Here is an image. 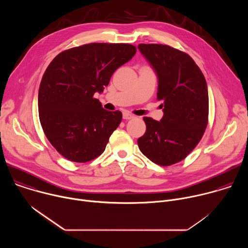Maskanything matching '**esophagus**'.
Listing matches in <instances>:
<instances>
[{
    "mask_svg": "<svg viewBox=\"0 0 248 248\" xmlns=\"http://www.w3.org/2000/svg\"><path fill=\"white\" fill-rule=\"evenodd\" d=\"M123 118H124V120H131V119H133V118H134V116H133V115H131V114H129L128 112H124V114H123Z\"/></svg>",
    "mask_w": 248,
    "mask_h": 248,
    "instance_id": "1",
    "label": "esophagus"
}]
</instances>
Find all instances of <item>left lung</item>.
<instances>
[{"label":"left lung","instance_id":"1","mask_svg":"<svg viewBox=\"0 0 248 248\" xmlns=\"http://www.w3.org/2000/svg\"><path fill=\"white\" fill-rule=\"evenodd\" d=\"M138 49L157 76V98L164 113L160 122L143 118L146 132L138 138V147L153 163L170 166L184 160L204 134L207 83L187 54L162 44H139Z\"/></svg>","mask_w":248,"mask_h":248}]
</instances>
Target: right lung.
Here are the masks:
<instances>
[{
    "instance_id": "obj_1",
    "label": "right lung",
    "mask_w": 248,
    "mask_h": 248,
    "mask_svg": "<svg viewBox=\"0 0 248 248\" xmlns=\"http://www.w3.org/2000/svg\"><path fill=\"white\" fill-rule=\"evenodd\" d=\"M135 53L130 44L90 43L60 53L47 67L38 92L39 119L50 143L67 160L85 163L104 152L123 115L103 109L94 94Z\"/></svg>"
}]
</instances>
